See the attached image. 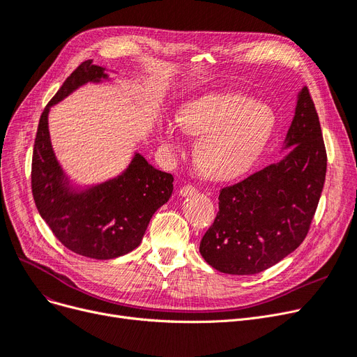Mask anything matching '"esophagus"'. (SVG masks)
I'll return each instance as SVG.
<instances>
[{
    "label": "esophagus",
    "mask_w": 357,
    "mask_h": 357,
    "mask_svg": "<svg viewBox=\"0 0 357 357\" xmlns=\"http://www.w3.org/2000/svg\"><path fill=\"white\" fill-rule=\"evenodd\" d=\"M197 190H195V187L194 185H191V183H188V185H182V187L179 188V195H182V197H187V195H190V194H192V192H195Z\"/></svg>",
    "instance_id": "obj_1"
}]
</instances>
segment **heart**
<instances>
[{
  "instance_id": "obj_1",
  "label": "heart",
  "mask_w": 357,
  "mask_h": 357,
  "mask_svg": "<svg viewBox=\"0 0 357 357\" xmlns=\"http://www.w3.org/2000/svg\"><path fill=\"white\" fill-rule=\"evenodd\" d=\"M179 123L167 122L163 143L181 150V128L194 137V158L201 172L211 179H229L250 167L273 134L274 112L236 93H210L185 103Z\"/></svg>"
}]
</instances>
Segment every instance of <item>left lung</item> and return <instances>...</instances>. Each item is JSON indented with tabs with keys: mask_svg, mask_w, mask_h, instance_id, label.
<instances>
[{
	"mask_svg": "<svg viewBox=\"0 0 357 357\" xmlns=\"http://www.w3.org/2000/svg\"><path fill=\"white\" fill-rule=\"evenodd\" d=\"M287 156L220 190L219 211L199 242L217 271L248 275L282 261L303 242L327 174V151L307 87L286 135Z\"/></svg>",
	"mask_w": 357,
	"mask_h": 357,
	"instance_id": "left-lung-1",
	"label": "left lung"
}]
</instances>
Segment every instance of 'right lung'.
Returning a JSON list of instances; mask_svg holds the SVG:
<instances>
[{"instance_id": "1", "label": "right lung", "mask_w": 357, "mask_h": 357, "mask_svg": "<svg viewBox=\"0 0 357 357\" xmlns=\"http://www.w3.org/2000/svg\"><path fill=\"white\" fill-rule=\"evenodd\" d=\"M106 79L103 68L87 59L77 67L45 106L32 156V194L42 219L70 251L95 259L126 255L142 243L151 215L174 191V176L135 154L118 178L84 192H71L52 151L48 112L73 90Z\"/></svg>"}]
</instances>
